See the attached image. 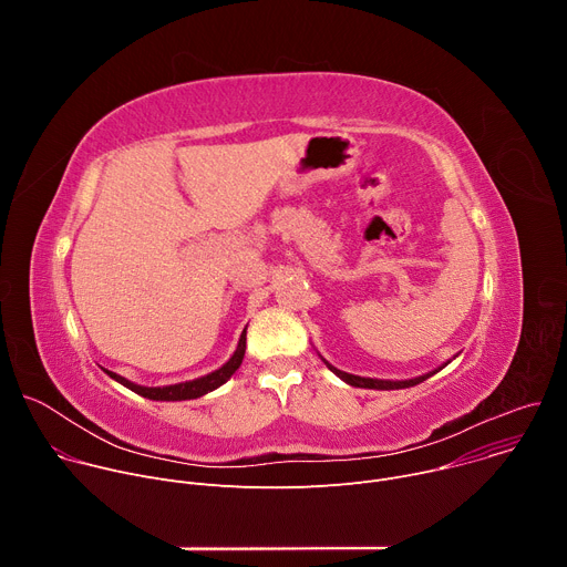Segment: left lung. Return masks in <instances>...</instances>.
I'll return each mask as SVG.
<instances>
[{
    "mask_svg": "<svg viewBox=\"0 0 567 567\" xmlns=\"http://www.w3.org/2000/svg\"><path fill=\"white\" fill-rule=\"evenodd\" d=\"M326 361V359H322ZM449 363V361H446ZM444 363V365H446ZM326 365L339 377V379H343L346 383H350V385H354V388H374V390H399V388H411V385H417V383H422V381H426L429 377H433L435 372H440L442 368H437V370H433V372H429V374H422V377H415V379H406V381H388V379H370V377H357V374H350V372H343V370H339V368H334L332 363H328L326 361Z\"/></svg>",
    "mask_w": 567,
    "mask_h": 567,
    "instance_id": "obj_1",
    "label": "left lung"
}]
</instances>
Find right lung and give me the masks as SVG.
<instances>
[{
    "instance_id": "right-lung-1",
    "label": "right lung",
    "mask_w": 567,
    "mask_h": 567,
    "mask_svg": "<svg viewBox=\"0 0 567 567\" xmlns=\"http://www.w3.org/2000/svg\"><path fill=\"white\" fill-rule=\"evenodd\" d=\"M245 350H247V330L241 332L239 337V343L233 352V357L215 372L210 374H204L199 379H193V381H184V383H173V385H158V388H147V385H138V383H132L127 381L125 377L112 372V370H105L114 381L123 383L125 388H130L132 392L145 396V399H154V401H184V399H197V396H204L206 392H213L215 388H219L221 383H226L230 379V374L241 365V359H245Z\"/></svg>"
}]
</instances>
